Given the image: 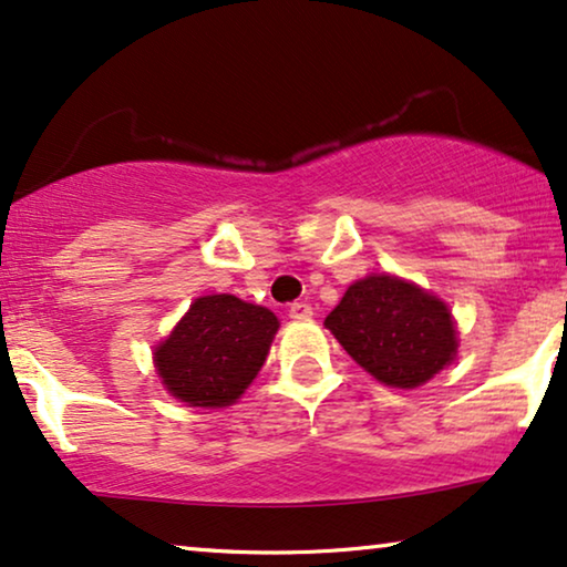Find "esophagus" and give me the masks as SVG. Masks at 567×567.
I'll list each match as a JSON object with an SVG mask.
<instances>
[{
    "mask_svg": "<svg viewBox=\"0 0 567 567\" xmlns=\"http://www.w3.org/2000/svg\"><path fill=\"white\" fill-rule=\"evenodd\" d=\"M310 316H313V308H310L308 302L298 300L290 306V318H295V321H306V318H310Z\"/></svg>",
    "mask_w": 567,
    "mask_h": 567,
    "instance_id": "obj_1",
    "label": "esophagus"
}]
</instances>
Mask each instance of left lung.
Here are the masks:
<instances>
[{
  "mask_svg": "<svg viewBox=\"0 0 567 567\" xmlns=\"http://www.w3.org/2000/svg\"><path fill=\"white\" fill-rule=\"evenodd\" d=\"M326 329L357 364L393 388L424 385L457 349L444 302L390 275L349 287L326 318Z\"/></svg>",
  "mask_w": 567,
  "mask_h": 567,
  "instance_id": "left-lung-1",
  "label": "left lung"
}]
</instances>
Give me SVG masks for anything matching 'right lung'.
Returning <instances> with one entry per match:
<instances>
[{
  "label": "right lung",
  "instance_id": "add662e5",
  "mask_svg": "<svg viewBox=\"0 0 567 567\" xmlns=\"http://www.w3.org/2000/svg\"><path fill=\"white\" fill-rule=\"evenodd\" d=\"M277 326L272 310L234 295H205L156 349L158 374L189 405H230L257 378Z\"/></svg>",
  "mask_w": 567,
  "mask_h": 567
}]
</instances>
